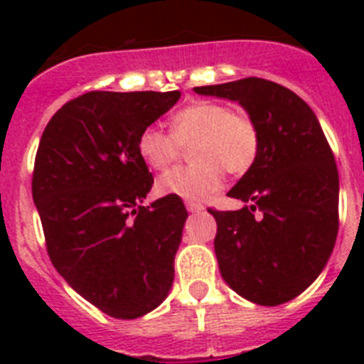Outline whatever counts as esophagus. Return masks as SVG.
I'll return each mask as SVG.
<instances>
[{
    "instance_id": "34e87169",
    "label": "esophagus",
    "mask_w": 364,
    "mask_h": 364,
    "mask_svg": "<svg viewBox=\"0 0 364 364\" xmlns=\"http://www.w3.org/2000/svg\"><path fill=\"white\" fill-rule=\"evenodd\" d=\"M185 205H187V210L191 211V213H198V211H204V205L200 204V202H194V200H187V202H185Z\"/></svg>"
}]
</instances>
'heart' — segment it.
<instances>
[{
    "instance_id": "obj_1",
    "label": "heart",
    "mask_w": 364,
    "mask_h": 364,
    "mask_svg": "<svg viewBox=\"0 0 364 364\" xmlns=\"http://www.w3.org/2000/svg\"><path fill=\"white\" fill-rule=\"evenodd\" d=\"M191 145L194 164L160 176L159 194L185 200L213 196L223 187L225 170L243 176L253 168L260 149L259 126L245 111L200 100L171 117V134L147 126L137 137V153L153 170H166Z\"/></svg>"
}]
</instances>
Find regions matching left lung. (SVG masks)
Returning <instances> with one entry per match:
<instances>
[{
  "instance_id": "1",
  "label": "left lung",
  "mask_w": 364,
  "mask_h": 364,
  "mask_svg": "<svg viewBox=\"0 0 364 364\" xmlns=\"http://www.w3.org/2000/svg\"><path fill=\"white\" fill-rule=\"evenodd\" d=\"M194 92L238 102L260 134L257 162L228 191L251 205L208 210L223 279L255 304L289 302L316 282L338 234V170L321 124L293 90L259 77Z\"/></svg>"
}]
</instances>
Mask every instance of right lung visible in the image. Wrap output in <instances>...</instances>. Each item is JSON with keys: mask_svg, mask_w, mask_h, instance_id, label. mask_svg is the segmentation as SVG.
<instances>
[{"mask_svg": "<svg viewBox=\"0 0 364 364\" xmlns=\"http://www.w3.org/2000/svg\"><path fill=\"white\" fill-rule=\"evenodd\" d=\"M181 98L87 92L54 113L37 149L31 194L50 262L73 291L117 319L164 302L187 210L179 196L143 205L153 176L137 137Z\"/></svg>", "mask_w": 364, "mask_h": 364, "instance_id": "right-lung-1", "label": "right lung"}]
</instances>
